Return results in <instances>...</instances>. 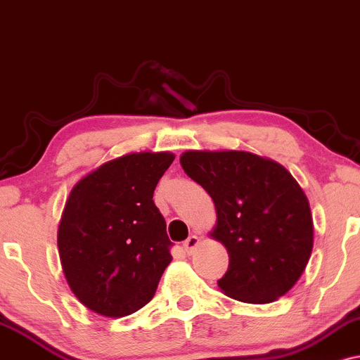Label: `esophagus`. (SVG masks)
<instances>
[{"label":"esophagus","mask_w":360,"mask_h":360,"mask_svg":"<svg viewBox=\"0 0 360 360\" xmlns=\"http://www.w3.org/2000/svg\"><path fill=\"white\" fill-rule=\"evenodd\" d=\"M198 243H200V239H198L197 236H190V238L184 243L185 252H187V255H193V251H195V249H197Z\"/></svg>","instance_id":"esophagus-1"}]
</instances>
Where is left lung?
Returning <instances> with one entry per match:
<instances>
[{
    "label": "left lung",
    "instance_id": "left-lung-1",
    "mask_svg": "<svg viewBox=\"0 0 360 360\" xmlns=\"http://www.w3.org/2000/svg\"><path fill=\"white\" fill-rule=\"evenodd\" d=\"M180 163L214 200L210 238L229 255L219 288L255 305L288 293L314 249L310 204L293 175L274 160L238 150H188Z\"/></svg>",
    "mask_w": 360,
    "mask_h": 360
}]
</instances>
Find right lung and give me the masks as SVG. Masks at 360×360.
Here are the masks:
<instances>
[{"mask_svg": "<svg viewBox=\"0 0 360 360\" xmlns=\"http://www.w3.org/2000/svg\"><path fill=\"white\" fill-rule=\"evenodd\" d=\"M173 160L170 151L117 156L70 190L58 222V256L72 293L94 314L121 319L153 298L172 261L153 192Z\"/></svg>", "mask_w": 360, "mask_h": 360, "instance_id": "add662e5", "label": "right lung"}]
</instances>
